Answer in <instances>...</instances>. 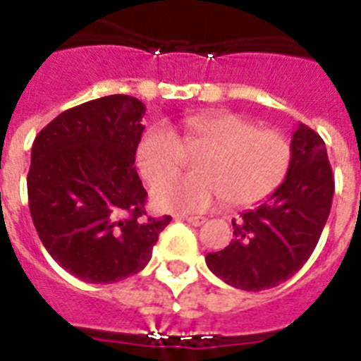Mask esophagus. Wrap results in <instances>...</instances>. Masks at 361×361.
<instances>
[{
    "label": "esophagus",
    "instance_id": "1",
    "mask_svg": "<svg viewBox=\"0 0 361 361\" xmlns=\"http://www.w3.org/2000/svg\"><path fill=\"white\" fill-rule=\"evenodd\" d=\"M178 219L184 220V222H188V224L191 226H202L204 222H206L204 216H178Z\"/></svg>",
    "mask_w": 361,
    "mask_h": 361
}]
</instances>
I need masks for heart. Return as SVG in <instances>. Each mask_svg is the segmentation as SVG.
Returning a JSON list of instances; mask_svg holds the SVG:
<instances>
[{
	"label": "heart",
	"instance_id": "heart-1",
	"mask_svg": "<svg viewBox=\"0 0 361 361\" xmlns=\"http://www.w3.org/2000/svg\"><path fill=\"white\" fill-rule=\"evenodd\" d=\"M183 130L180 137L168 124H155L137 145V166L152 184L177 173L186 164L188 152H202L195 162L200 175L170 178L153 190L161 208L195 213L219 199L235 208L251 206L275 193L288 177L291 141L240 114H197L183 121Z\"/></svg>",
	"mask_w": 361,
	"mask_h": 361
}]
</instances>
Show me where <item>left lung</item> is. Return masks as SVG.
Here are the masks:
<instances>
[{
    "label": "left lung",
    "instance_id": "1",
    "mask_svg": "<svg viewBox=\"0 0 361 361\" xmlns=\"http://www.w3.org/2000/svg\"><path fill=\"white\" fill-rule=\"evenodd\" d=\"M289 173L266 202L233 220V240L206 255L213 275L244 291L291 279L317 247L334 193L325 142L300 123L293 133Z\"/></svg>",
    "mask_w": 361,
    "mask_h": 361
}]
</instances>
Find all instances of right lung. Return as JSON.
Segmentation results:
<instances>
[{
	"mask_svg": "<svg viewBox=\"0 0 361 361\" xmlns=\"http://www.w3.org/2000/svg\"><path fill=\"white\" fill-rule=\"evenodd\" d=\"M145 104L106 95L63 111L37 133L27 177L41 242L63 269L114 283L145 269L171 216L146 213L135 170Z\"/></svg>",
	"mask_w": 361,
	"mask_h": 361,
	"instance_id": "1",
	"label": "right lung"
}]
</instances>
